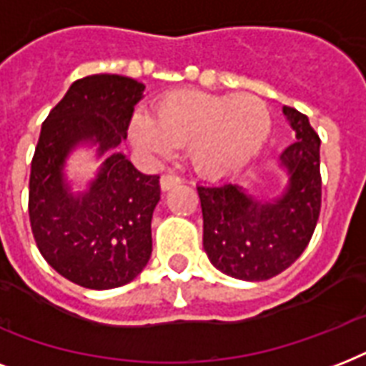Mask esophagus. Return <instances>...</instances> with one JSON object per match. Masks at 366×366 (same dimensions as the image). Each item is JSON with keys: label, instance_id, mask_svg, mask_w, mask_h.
<instances>
[{"label": "esophagus", "instance_id": "1", "mask_svg": "<svg viewBox=\"0 0 366 366\" xmlns=\"http://www.w3.org/2000/svg\"><path fill=\"white\" fill-rule=\"evenodd\" d=\"M182 182V178L178 177V174H174V172H167V174H163L161 177V189H171L174 188V186H178V184Z\"/></svg>", "mask_w": 366, "mask_h": 366}]
</instances>
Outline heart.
Listing matches in <instances>:
<instances>
[{
	"mask_svg": "<svg viewBox=\"0 0 366 366\" xmlns=\"http://www.w3.org/2000/svg\"><path fill=\"white\" fill-rule=\"evenodd\" d=\"M266 100L250 93L212 94L184 89L167 94L155 116L137 112L131 137L155 155L171 154L188 144V159L207 177H226L258 155L272 132Z\"/></svg>",
	"mask_w": 366,
	"mask_h": 366,
	"instance_id": "1",
	"label": "heart"
}]
</instances>
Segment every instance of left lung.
Wrapping results in <instances>:
<instances>
[{
  "mask_svg": "<svg viewBox=\"0 0 366 366\" xmlns=\"http://www.w3.org/2000/svg\"><path fill=\"white\" fill-rule=\"evenodd\" d=\"M283 114L296 142L281 154L289 186L273 203L249 197L237 184L197 186L203 211V249L217 269L243 281L277 275L304 252L321 211V138L307 116L290 106Z\"/></svg>",
  "mask_w": 366,
  "mask_h": 366,
  "instance_id": "left-lung-1",
  "label": "left lung"
}]
</instances>
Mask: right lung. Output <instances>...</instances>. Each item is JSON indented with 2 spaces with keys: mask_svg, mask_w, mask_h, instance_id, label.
<instances>
[{
  "mask_svg": "<svg viewBox=\"0 0 366 366\" xmlns=\"http://www.w3.org/2000/svg\"><path fill=\"white\" fill-rule=\"evenodd\" d=\"M142 93V83L116 74L77 79L43 122L31 157L28 212L37 249L85 289L131 283L148 264L159 177L112 154L89 192L74 197L62 177L64 161L79 142L99 144V155L119 146Z\"/></svg>",
  "mask_w": 366,
  "mask_h": 366,
  "instance_id": "add662e5",
  "label": "right lung"
}]
</instances>
